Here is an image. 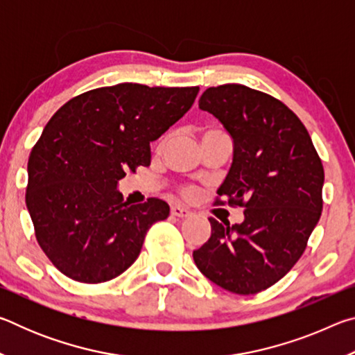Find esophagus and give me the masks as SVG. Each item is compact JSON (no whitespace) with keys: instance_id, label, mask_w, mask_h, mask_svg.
<instances>
[{"instance_id":"esophagus-1","label":"esophagus","mask_w":355,"mask_h":355,"mask_svg":"<svg viewBox=\"0 0 355 355\" xmlns=\"http://www.w3.org/2000/svg\"><path fill=\"white\" fill-rule=\"evenodd\" d=\"M171 214L172 216H177V218H188V216L191 214V211H189V209L183 208V207H180V205H173L171 208Z\"/></svg>"}]
</instances>
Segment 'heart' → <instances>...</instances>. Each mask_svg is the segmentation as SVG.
Here are the masks:
<instances>
[{
    "label": "heart",
    "instance_id": "b5f03b06",
    "mask_svg": "<svg viewBox=\"0 0 355 355\" xmlns=\"http://www.w3.org/2000/svg\"><path fill=\"white\" fill-rule=\"evenodd\" d=\"M214 131H218V130H207L205 131V133H203V135H208V133H214ZM166 142V139H163V141H161V144H164ZM184 194H192V189H184Z\"/></svg>",
    "mask_w": 355,
    "mask_h": 355
}]
</instances>
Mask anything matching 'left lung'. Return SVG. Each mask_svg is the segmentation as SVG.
<instances>
[{"instance_id": "left-lung-1", "label": "left lung", "mask_w": 355, "mask_h": 355, "mask_svg": "<svg viewBox=\"0 0 355 355\" xmlns=\"http://www.w3.org/2000/svg\"><path fill=\"white\" fill-rule=\"evenodd\" d=\"M199 107L233 139V163L218 194L228 205L243 207L244 220L224 225L209 218L211 236L192 257L224 290L260 293L284 277L307 248L322 211V163L304 123L271 95L224 84L207 89Z\"/></svg>"}]
</instances>
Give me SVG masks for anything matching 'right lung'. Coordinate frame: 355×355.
<instances>
[{
    "mask_svg": "<svg viewBox=\"0 0 355 355\" xmlns=\"http://www.w3.org/2000/svg\"><path fill=\"white\" fill-rule=\"evenodd\" d=\"M199 87L122 83L69 100L45 125L28 159L26 207L37 243L64 275L101 284L139 257L164 200H123L119 180L150 164V142L182 119Z\"/></svg>",
    "mask_w": 355,
    "mask_h": 355,
    "instance_id": "1",
    "label": "right lung"
}]
</instances>
